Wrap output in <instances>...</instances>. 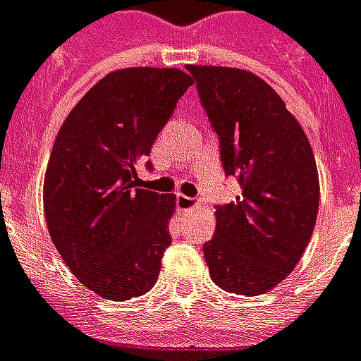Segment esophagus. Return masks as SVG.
I'll list each match as a JSON object with an SVG mask.
<instances>
[{"instance_id":"1","label":"esophagus","mask_w":361,"mask_h":361,"mask_svg":"<svg viewBox=\"0 0 361 361\" xmlns=\"http://www.w3.org/2000/svg\"><path fill=\"white\" fill-rule=\"evenodd\" d=\"M176 205H178L180 212H190V209H195V207H197V200L188 197V195H183V193H178V195H176Z\"/></svg>"}]
</instances>
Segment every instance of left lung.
I'll list each match as a JSON object with an SVG mask.
<instances>
[{"mask_svg":"<svg viewBox=\"0 0 361 361\" xmlns=\"http://www.w3.org/2000/svg\"><path fill=\"white\" fill-rule=\"evenodd\" d=\"M188 71L219 136L223 170L243 190L215 209V235L203 245L212 281L243 296L269 293L314 231L320 185L310 142L263 78L229 67Z\"/></svg>","mask_w":361,"mask_h":361,"instance_id":"obj_1","label":"left lung"}]
</instances>
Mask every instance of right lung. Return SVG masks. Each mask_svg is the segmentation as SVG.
<instances>
[{
  "label": "right lung",
  "mask_w": 361,
  "mask_h": 361,
  "mask_svg": "<svg viewBox=\"0 0 361 361\" xmlns=\"http://www.w3.org/2000/svg\"><path fill=\"white\" fill-rule=\"evenodd\" d=\"M191 85L180 68H120L59 130L43 183L47 229L73 274L102 298H136L158 281L176 195L136 188V164Z\"/></svg>",
  "instance_id": "1"
}]
</instances>
